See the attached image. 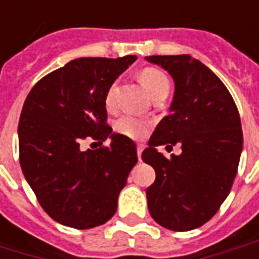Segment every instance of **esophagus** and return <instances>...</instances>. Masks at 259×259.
<instances>
[{
	"label": "esophagus",
	"mask_w": 259,
	"mask_h": 259,
	"mask_svg": "<svg viewBox=\"0 0 259 259\" xmlns=\"http://www.w3.org/2000/svg\"><path fill=\"white\" fill-rule=\"evenodd\" d=\"M143 150H144V147L141 146V144H139V146H137V157H139L140 161H141V154H143Z\"/></svg>",
	"instance_id": "obj_1"
}]
</instances>
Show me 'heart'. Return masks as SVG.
Returning <instances> with one entry per match:
<instances>
[{
    "label": "heart",
    "mask_w": 259,
    "mask_h": 259,
    "mask_svg": "<svg viewBox=\"0 0 259 259\" xmlns=\"http://www.w3.org/2000/svg\"><path fill=\"white\" fill-rule=\"evenodd\" d=\"M140 81L151 97L158 93H162V91H169L168 77H166V74L158 69H144L140 73ZM115 94H116V83H112L105 94V105L108 108H112L115 105ZM115 129L120 135L127 136L132 139H141L146 136L147 130H148V123L136 118L133 115H122L115 122Z\"/></svg>",
    "instance_id": "1"
}]
</instances>
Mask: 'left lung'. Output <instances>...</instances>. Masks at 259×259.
<instances>
[{"label": "left lung", "instance_id": "obj_1", "mask_svg": "<svg viewBox=\"0 0 259 259\" xmlns=\"http://www.w3.org/2000/svg\"><path fill=\"white\" fill-rule=\"evenodd\" d=\"M146 59L175 81L170 115L158 123L141 155L157 175L147 189L148 211L163 228L187 232L208 222L230 193L243 150L240 115L226 85L198 59ZM178 142L180 156L168 160L157 152L158 145Z\"/></svg>", "mask_w": 259, "mask_h": 259}]
</instances>
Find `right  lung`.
Returning a JSON list of instances; mask_svg holds the SVG:
<instances>
[{
  "label": "right lung",
  "instance_id": "obj_1",
  "mask_svg": "<svg viewBox=\"0 0 259 259\" xmlns=\"http://www.w3.org/2000/svg\"><path fill=\"white\" fill-rule=\"evenodd\" d=\"M136 59H73L37 81L23 104L20 166L42 209L64 226L96 228L116 212L137 150L107 124L105 94ZM89 135L111 144L83 152Z\"/></svg>",
  "mask_w": 259,
  "mask_h": 259
}]
</instances>
